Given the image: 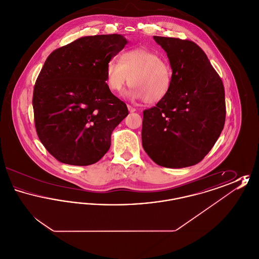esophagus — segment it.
Returning a JSON list of instances; mask_svg holds the SVG:
<instances>
[{"label":"esophagus","mask_w":259,"mask_h":259,"mask_svg":"<svg viewBox=\"0 0 259 259\" xmlns=\"http://www.w3.org/2000/svg\"><path fill=\"white\" fill-rule=\"evenodd\" d=\"M127 108H128V110H129L130 112H134V111H136L135 108H134V107H132V106H130V105H128V106H127Z\"/></svg>","instance_id":"1"}]
</instances>
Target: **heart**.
<instances>
[{"label":"heart","mask_w":259,"mask_h":259,"mask_svg":"<svg viewBox=\"0 0 259 259\" xmlns=\"http://www.w3.org/2000/svg\"><path fill=\"white\" fill-rule=\"evenodd\" d=\"M130 83L132 98L143 99L150 105L161 102L172 87L171 63L145 48L125 51L119 62L112 59L107 64L106 84L111 92L117 93Z\"/></svg>","instance_id":"heart-1"}]
</instances>
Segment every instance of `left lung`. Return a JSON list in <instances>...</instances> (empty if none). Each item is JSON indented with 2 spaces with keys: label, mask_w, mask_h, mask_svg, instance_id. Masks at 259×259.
I'll return each mask as SVG.
<instances>
[{
  "label": "left lung",
  "mask_w": 259,
  "mask_h": 259,
  "mask_svg": "<svg viewBox=\"0 0 259 259\" xmlns=\"http://www.w3.org/2000/svg\"><path fill=\"white\" fill-rule=\"evenodd\" d=\"M172 68L166 98L144 111L142 143L156 164L184 168L199 163L222 133L225 93L222 78L195 42L157 37Z\"/></svg>",
  "instance_id": "obj_1"
}]
</instances>
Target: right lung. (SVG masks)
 I'll use <instances>...</instances> for the list:
<instances>
[{
  "label": "right lung",
  "instance_id": "1",
  "mask_svg": "<svg viewBox=\"0 0 259 259\" xmlns=\"http://www.w3.org/2000/svg\"><path fill=\"white\" fill-rule=\"evenodd\" d=\"M127 42L117 34L80 37L45 62L33 93L35 127L59 162L91 165L111 147V133L128 109L107 87L106 69Z\"/></svg>",
  "mask_w": 259,
  "mask_h": 259
}]
</instances>
